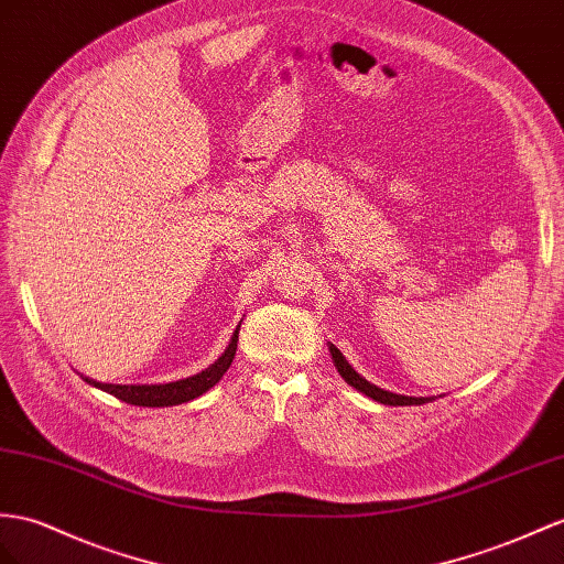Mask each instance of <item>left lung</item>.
Segmentation results:
<instances>
[{
	"mask_svg": "<svg viewBox=\"0 0 564 564\" xmlns=\"http://www.w3.org/2000/svg\"><path fill=\"white\" fill-rule=\"evenodd\" d=\"M328 350H330V357H334L336 369L340 371V377L348 381L352 388H357L359 393L369 395L371 400L383 402V405H393V408H398V405H424V402L433 400V398H410V395H398V393H391V391H383V388L373 386L367 379L359 377V373L348 365V359L343 357V352L336 348V345H328Z\"/></svg>",
	"mask_w": 564,
	"mask_h": 564,
	"instance_id": "8db88e82",
	"label": "left lung"
}]
</instances>
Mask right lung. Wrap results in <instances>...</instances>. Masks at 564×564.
Returning <instances> with one entry per match:
<instances>
[{
  "mask_svg": "<svg viewBox=\"0 0 564 564\" xmlns=\"http://www.w3.org/2000/svg\"><path fill=\"white\" fill-rule=\"evenodd\" d=\"M238 330L240 326L234 330V336H230L228 348L224 350V355L216 359L214 365H209L205 371L195 373V377H187L181 381H171V383H131V386H119V383H99L93 379H85L90 386L99 388V391H105L113 398H119L128 405H140V408H171V405H181V402L187 400H195L202 393H207L212 386H216L221 381V377L226 373V369L230 367L238 350Z\"/></svg>",
  "mask_w": 564,
  "mask_h": 564,
  "instance_id": "obj_1",
  "label": "right lung"
}]
</instances>
